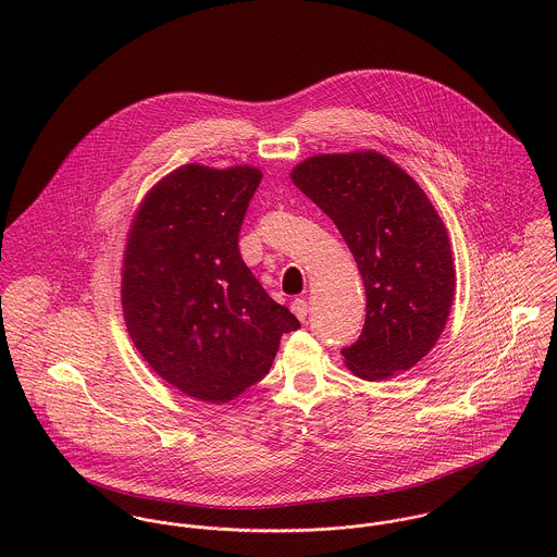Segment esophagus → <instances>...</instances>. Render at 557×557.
<instances>
[{
	"instance_id": "obj_1",
	"label": "esophagus",
	"mask_w": 557,
	"mask_h": 557,
	"mask_svg": "<svg viewBox=\"0 0 557 557\" xmlns=\"http://www.w3.org/2000/svg\"><path fill=\"white\" fill-rule=\"evenodd\" d=\"M292 311H294V315L300 319V321H305L307 315H309V302L305 300V298H296L294 302H292Z\"/></svg>"
}]
</instances>
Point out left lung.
Returning a JSON list of instances; mask_svg holds the SVG:
<instances>
[{
	"instance_id": "obj_1",
	"label": "left lung",
	"mask_w": 557,
	"mask_h": 557,
	"mask_svg": "<svg viewBox=\"0 0 557 557\" xmlns=\"http://www.w3.org/2000/svg\"><path fill=\"white\" fill-rule=\"evenodd\" d=\"M292 180L338 227L364 281V327L341 349L345 364L369 382L411 369L437 343L455 298L450 239L433 203L377 152L311 157Z\"/></svg>"
}]
</instances>
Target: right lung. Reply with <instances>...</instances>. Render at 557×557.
Returning <instances> with one entry per match:
<instances>
[{
	"instance_id": "right-lung-1",
	"label": "right lung",
	"mask_w": 557,
	"mask_h": 557,
	"mask_svg": "<svg viewBox=\"0 0 557 557\" xmlns=\"http://www.w3.org/2000/svg\"><path fill=\"white\" fill-rule=\"evenodd\" d=\"M261 171L184 164L141 201L122 268V309L144 360L186 397L230 403L270 371L300 321L239 255Z\"/></svg>"
}]
</instances>
